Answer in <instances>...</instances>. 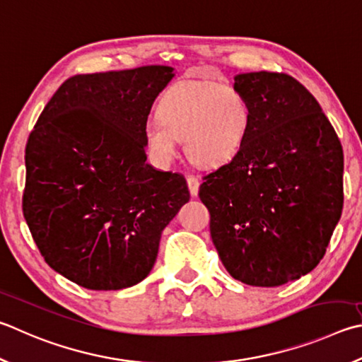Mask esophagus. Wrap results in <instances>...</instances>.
<instances>
[{
	"mask_svg": "<svg viewBox=\"0 0 362 362\" xmlns=\"http://www.w3.org/2000/svg\"><path fill=\"white\" fill-rule=\"evenodd\" d=\"M187 183H188V188H189V194H192V196L198 194V189H199V179H198V177L188 175Z\"/></svg>",
	"mask_w": 362,
	"mask_h": 362,
	"instance_id": "34e87169",
	"label": "esophagus"
}]
</instances>
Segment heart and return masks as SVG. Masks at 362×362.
Listing matches in <instances>:
<instances>
[{"instance_id":"b5f03b06","label":"heart","mask_w":362,"mask_h":362,"mask_svg":"<svg viewBox=\"0 0 362 362\" xmlns=\"http://www.w3.org/2000/svg\"><path fill=\"white\" fill-rule=\"evenodd\" d=\"M158 122L147 123L142 139L161 163L177 155L185 139L189 158L202 168H220L238 156L252 131V106L238 88L187 81L170 87L155 109Z\"/></svg>"}]
</instances>
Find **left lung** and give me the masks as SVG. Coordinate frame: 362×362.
I'll return each mask as SVG.
<instances>
[{"label":"left lung","instance_id":"8db88e82","mask_svg":"<svg viewBox=\"0 0 362 362\" xmlns=\"http://www.w3.org/2000/svg\"><path fill=\"white\" fill-rule=\"evenodd\" d=\"M252 106L235 158L202 177L199 198L226 271L252 286H280L317 267L344 207V150L318 101L284 72H242Z\"/></svg>","mask_w":362,"mask_h":362}]
</instances>
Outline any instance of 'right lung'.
<instances>
[{"label": "right lung", "mask_w": 362, "mask_h": 362, "mask_svg": "<svg viewBox=\"0 0 362 362\" xmlns=\"http://www.w3.org/2000/svg\"><path fill=\"white\" fill-rule=\"evenodd\" d=\"M173 68L69 77L25 148L22 209L47 264L87 290L139 284L163 229L189 192L185 177L147 164L142 129Z\"/></svg>", "instance_id": "1"}]
</instances>
